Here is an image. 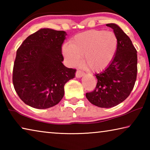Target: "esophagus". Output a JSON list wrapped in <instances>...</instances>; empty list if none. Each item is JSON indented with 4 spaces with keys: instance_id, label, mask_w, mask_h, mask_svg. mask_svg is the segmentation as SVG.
Here are the masks:
<instances>
[{
    "instance_id": "obj_1",
    "label": "esophagus",
    "mask_w": 150,
    "mask_h": 150,
    "mask_svg": "<svg viewBox=\"0 0 150 150\" xmlns=\"http://www.w3.org/2000/svg\"><path fill=\"white\" fill-rule=\"evenodd\" d=\"M85 75V73L83 72L82 71H80V70H77V71H76V74H75V76L77 78H80L81 77H83V75Z\"/></svg>"
}]
</instances>
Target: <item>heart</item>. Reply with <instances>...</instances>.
<instances>
[{"label":"heart","instance_id":"heart-1","mask_svg":"<svg viewBox=\"0 0 150 150\" xmlns=\"http://www.w3.org/2000/svg\"><path fill=\"white\" fill-rule=\"evenodd\" d=\"M118 40L113 32L91 30L76 35L70 44L62 47V54L71 66L79 65L83 56V65L88 71H101L115 57Z\"/></svg>","mask_w":150,"mask_h":150}]
</instances>
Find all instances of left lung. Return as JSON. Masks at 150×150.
<instances>
[{
  "label": "left lung",
  "mask_w": 150,
  "mask_h": 150,
  "mask_svg": "<svg viewBox=\"0 0 150 150\" xmlns=\"http://www.w3.org/2000/svg\"><path fill=\"white\" fill-rule=\"evenodd\" d=\"M106 26L113 29L117 36V52L111 64L95 75L97 84L95 90L86 93L88 101L100 108H111L123 102L133 89L138 71L137 51L130 38L116 24Z\"/></svg>",
  "instance_id": "8db88e82"
}]
</instances>
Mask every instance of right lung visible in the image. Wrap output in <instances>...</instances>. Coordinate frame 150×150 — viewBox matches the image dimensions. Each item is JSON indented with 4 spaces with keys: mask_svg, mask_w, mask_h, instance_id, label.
Returning a JSON list of instances; mask_svg holds the SVG:
<instances>
[{
    "mask_svg": "<svg viewBox=\"0 0 150 150\" xmlns=\"http://www.w3.org/2000/svg\"><path fill=\"white\" fill-rule=\"evenodd\" d=\"M64 31L42 28L29 35L17 50L12 73L14 89L31 107L45 109L60 102L64 85L76 69L63 64Z\"/></svg>",
    "mask_w": 150,
    "mask_h": 150,
    "instance_id": "1",
    "label": "right lung"
}]
</instances>
